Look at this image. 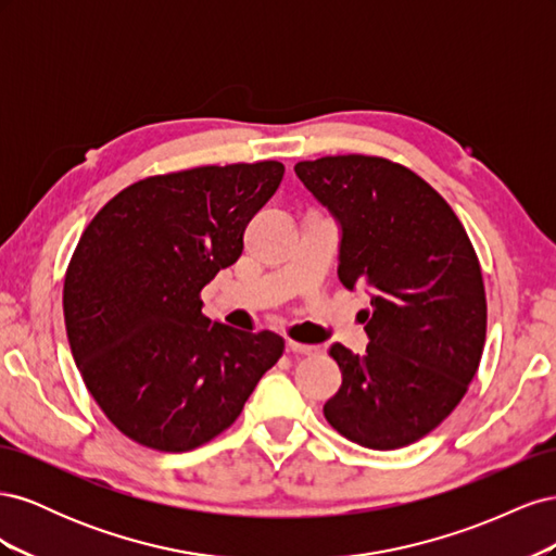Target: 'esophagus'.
<instances>
[{
    "label": "esophagus",
    "instance_id": "esophagus-1",
    "mask_svg": "<svg viewBox=\"0 0 556 556\" xmlns=\"http://www.w3.org/2000/svg\"><path fill=\"white\" fill-rule=\"evenodd\" d=\"M288 352H292V355H317L319 348L317 345H306V343H296V341H288Z\"/></svg>",
    "mask_w": 556,
    "mask_h": 556
}]
</instances>
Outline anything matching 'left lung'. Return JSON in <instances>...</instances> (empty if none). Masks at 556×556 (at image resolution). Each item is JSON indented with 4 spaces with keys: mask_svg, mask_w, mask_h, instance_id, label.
I'll return each mask as SVG.
<instances>
[{
    "mask_svg": "<svg viewBox=\"0 0 556 556\" xmlns=\"http://www.w3.org/2000/svg\"><path fill=\"white\" fill-rule=\"evenodd\" d=\"M341 229L339 278L366 288L368 345L329 348L343 382L327 422L348 441L396 450L457 408L486 333L480 262L447 201L401 164L336 155L294 166Z\"/></svg>",
    "mask_w": 556,
    "mask_h": 556,
    "instance_id": "left-lung-1",
    "label": "left lung"
}]
</instances>
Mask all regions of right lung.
<instances>
[{"label":"right lung","instance_id":"right-lung-1","mask_svg":"<svg viewBox=\"0 0 556 556\" xmlns=\"http://www.w3.org/2000/svg\"><path fill=\"white\" fill-rule=\"evenodd\" d=\"M280 162L197 166L129 185L83 231L64 325L83 382L127 439L188 452L237 422L285 350L201 313L199 292L243 252Z\"/></svg>","mask_w":556,"mask_h":556}]
</instances>
